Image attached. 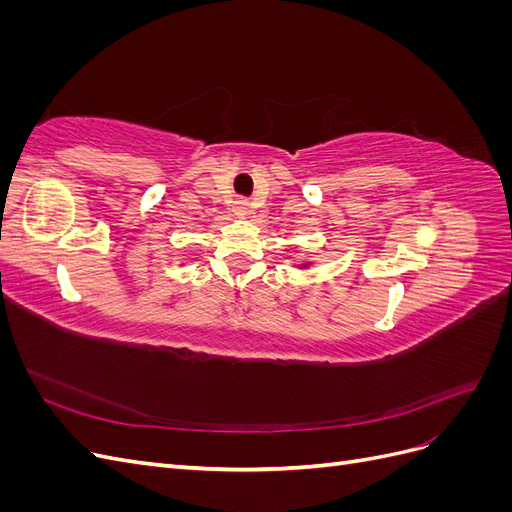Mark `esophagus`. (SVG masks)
Returning <instances> with one entry per match:
<instances>
[{"label":"esophagus","instance_id":"1","mask_svg":"<svg viewBox=\"0 0 512 512\" xmlns=\"http://www.w3.org/2000/svg\"><path fill=\"white\" fill-rule=\"evenodd\" d=\"M232 211H235L237 215H247L250 213V203H247L245 198H239V200H235V207H232Z\"/></svg>","mask_w":512,"mask_h":512}]
</instances>
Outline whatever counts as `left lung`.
<instances>
[{"instance_id": "1", "label": "left lung", "mask_w": 512, "mask_h": 512, "mask_svg": "<svg viewBox=\"0 0 512 512\" xmlns=\"http://www.w3.org/2000/svg\"><path fill=\"white\" fill-rule=\"evenodd\" d=\"M292 267H294V269H301V271H305V269H312V267H316V260H303V262H294Z\"/></svg>"}]
</instances>
